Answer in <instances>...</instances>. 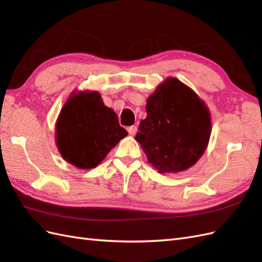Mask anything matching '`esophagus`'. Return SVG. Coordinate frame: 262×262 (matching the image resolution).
Returning <instances> with one entry per match:
<instances>
[{"mask_svg": "<svg viewBox=\"0 0 262 262\" xmlns=\"http://www.w3.org/2000/svg\"><path fill=\"white\" fill-rule=\"evenodd\" d=\"M126 130H128L129 134H131V136H134V134H136L138 131V128H137V125H130L126 128Z\"/></svg>", "mask_w": 262, "mask_h": 262, "instance_id": "esophagus-1", "label": "esophagus"}]
</instances>
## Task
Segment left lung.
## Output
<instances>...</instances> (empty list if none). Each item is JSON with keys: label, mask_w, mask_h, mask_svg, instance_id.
<instances>
[{"label": "left lung", "mask_w": 262, "mask_h": 262, "mask_svg": "<svg viewBox=\"0 0 262 262\" xmlns=\"http://www.w3.org/2000/svg\"><path fill=\"white\" fill-rule=\"evenodd\" d=\"M146 113L136 139L148 162L160 172H178L195 164L211 134L210 114L203 101L169 77L148 97Z\"/></svg>", "instance_id": "8db88e82"}]
</instances>
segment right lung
<instances>
[{
  "label": "right lung",
  "instance_id": "add662e5",
  "mask_svg": "<svg viewBox=\"0 0 262 262\" xmlns=\"http://www.w3.org/2000/svg\"><path fill=\"white\" fill-rule=\"evenodd\" d=\"M128 132L97 92L80 93L63 107L57 122V145L62 157L78 168L96 167Z\"/></svg>",
  "mask_w": 262,
  "mask_h": 262
}]
</instances>
